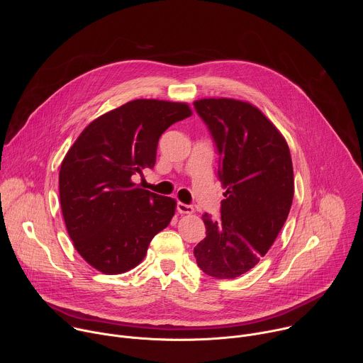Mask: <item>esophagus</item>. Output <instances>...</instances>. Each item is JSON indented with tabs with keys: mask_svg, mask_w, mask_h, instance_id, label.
Listing matches in <instances>:
<instances>
[{
	"mask_svg": "<svg viewBox=\"0 0 363 363\" xmlns=\"http://www.w3.org/2000/svg\"><path fill=\"white\" fill-rule=\"evenodd\" d=\"M177 210H178L179 214H192V213H194L192 206H191V205H186V203H184V202H178Z\"/></svg>",
	"mask_w": 363,
	"mask_h": 363,
	"instance_id": "34e87169",
	"label": "esophagus"
}]
</instances>
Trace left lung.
I'll return each mask as SVG.
<instances>
[{"label":"left lung","mask_w":363,"mask_h":363,"mask_svg":"<svg viewBox=\"0 0 363 363\" xmlns=\"http://www.w3.org/2000/svg\"><path fill=\"white\" fill-rule=\"evenodd\" d=\"M221 155L227 188L221 220L203 214L206 237L194 248L198 267L216 279H235L267 254L281 231L294 195L289 145L254 105L230 97L194 101Z\"/></svg>","instance_id":"left-lung-1"}]
</instances>
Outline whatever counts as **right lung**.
<instances>
[{
    "instance_id": "add662e5",
    "label": "right lung",
    "mask_w": 363,
    "mask_h": 363,
    "mask_svg": "<svg viewBox=\"0 0 363 363\" xmlns=\"http://www.w3.org/2000/svg\"><path fill=\"white\" fill-rule=\"evenodd\" d=\"M188 103L136 99L90 122L67 150L59 192L67 233L83 260L103 274H122L168 227L177 201L132 181L153 168L161 135L189 118Z\"/></svg>"
}]
</instances>
